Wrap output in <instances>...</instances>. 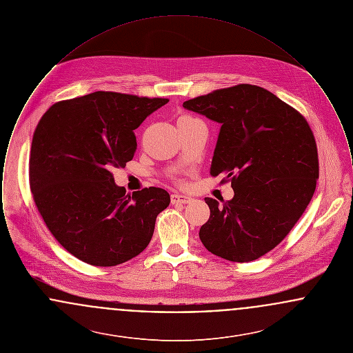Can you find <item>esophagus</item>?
<instances>
[{
    "label": "esophagus",
    "instance_id": "1",
    "mask_svg": "<svg viewBox=\"0 0 353 353\" xmlns=\"http://www.w3.org/2000/svg\"><path fill=\"white\" fill-rule=\"evenodd\" d=\"M194 199L185 196V194H180V193H174L172 194V203H190Z\"/></svg>",
    "mask_w": 353,
    "mask_h": 353
}]
</instances>
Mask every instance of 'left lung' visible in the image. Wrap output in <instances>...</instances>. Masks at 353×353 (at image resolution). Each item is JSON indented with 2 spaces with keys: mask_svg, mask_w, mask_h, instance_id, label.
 Here are the masks:
<instances>
[{
  "mask_svg": "<svg viewBox=\"0 0 353 353\" xmlns=\"http://www.w3.org/2000/svg\"><path fill=\"white\" fill-rule=\"evenodd\" d=\"M221 124L210 174L232 180L228 202L205 197L210 217L203 246L232 262L272 250L311 201L319 179L318 150L302 115L268 90L238 84L183 103Z\"/></svg>",
  "mask_w": 353,
  "mask_h": 353,
  "instance_id": "8db88e82",
  "label": "left lung"
}]
</instances>
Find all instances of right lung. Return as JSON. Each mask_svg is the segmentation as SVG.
<instances>
[{"instance_id": "obj_1", "label": "right lung", "mask_w": 353, "mask_h": 353, "mask_svg": "<svg viewBox=\"0 0 353 353\" xmlns=\"http://www.w3.org/2000/svg\"><path fill=\"white\" fill-rule=\"evenodd\" d=\"M168 101L97 91L55 103L39 120L29 167L34 201L51 234L85 263L117 266L151 242L168 192L127 194L112 170L134 159V130Z\"/></svg>"}]
</instances>
